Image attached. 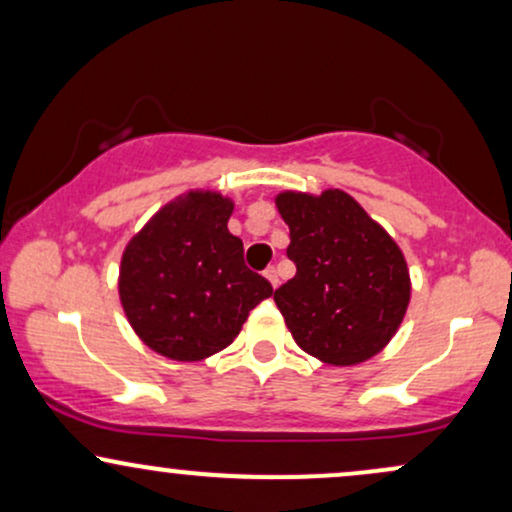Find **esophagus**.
Wrapping results in <instances>:
<instances>
[{
	"instance_id": "1",
	"label": "esophagus",
	"mask_w": 512,
	"mask_h": 512,
	"mask_svg": "<svg viewBox=\"0 0 512 512\" xmlns=\"http://www.w3.org/2000/svg\"><path fill=\"white\" fill-rule=\"evenodd\" d=\"M264 276H267L269 284H272L274 289H276V286H279V272H276V267H267V269H264Z\"/></svg>"
}]
</instances>
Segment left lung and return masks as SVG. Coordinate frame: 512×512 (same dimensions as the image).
I'll list each match as a JSON object with an SVG mask.
<instances>
[{
    "label": "left lung",
    "mask_w": 512,
    "mask_h": 512,
    "mask_svg": "<svg viewBox=\"0 0 512 512\" xmlns=\"http://www.w3.org/2000/svg\"><path fill=\"white\" fill-rule=\"evenodd\" d=\"M296 276L274 291L296 344L330 366L368 361L395 337L409 305V269L380 223L342 190L281 192Z\"/></svg>",
    "instance_id": "8db88e82"
}]
</instances>
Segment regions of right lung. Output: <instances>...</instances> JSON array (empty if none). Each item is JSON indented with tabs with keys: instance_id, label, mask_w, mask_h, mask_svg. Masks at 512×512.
<instances>
[{
	"instance_id": "right-lung-1",
	"label": "right lung",
	"mask_w": 512,
	"mask_h": 512,
	"mask_svg": "<svg viewBox=\"0 0 512 512\" xmlns=\"http://www.w3.org/2000/svg\"><path fill=\"white\" fill-rule=\"evenodd\" d=\"M231 199L187 192L166 204L125 248L120 301L139 339L173 361H202L238 337L272 284L248 269L228 231Z\"/></svg>"
}]
</instances>
